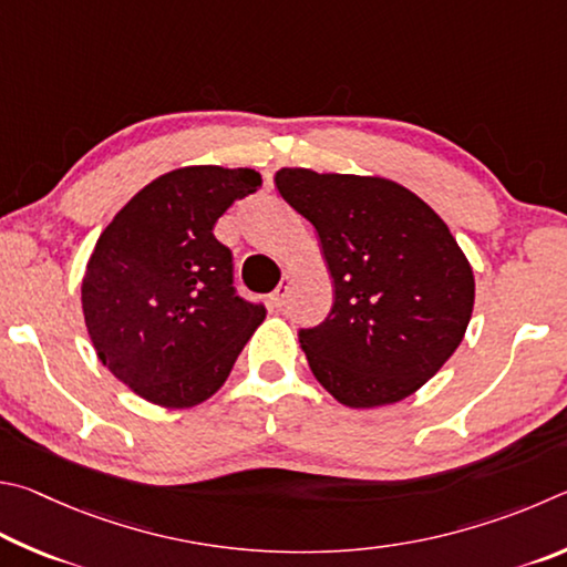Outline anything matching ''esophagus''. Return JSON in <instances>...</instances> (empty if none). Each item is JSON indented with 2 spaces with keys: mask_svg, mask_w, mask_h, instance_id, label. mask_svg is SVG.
Segmentation results:
<instances>
[{
  "mask_svg": "<svg viewBox=\"0 0 567 567\" xmlns=\"http://www.w3.org/2000/svg\"><path fill=\"white\" fill-rule=\"evenodd\" d=\"M289 291H291V276H284L281 284H278L276 291L271 293V303L274 306H284L286 299H289Z\"/></svg>",
  "mask_w": 567,
  "mask_h": 567,
  "instance_id": "34e87169",
  "label": "esophagus"
}]
</instances>
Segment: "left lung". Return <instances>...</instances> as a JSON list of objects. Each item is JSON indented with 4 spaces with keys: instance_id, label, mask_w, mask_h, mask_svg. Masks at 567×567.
Segmentation results:
<instances>
[{
    "instance_id": "left-lung-1",
    "label": "left lung",
    "mask_w": 567,
    "mask_h": 567,
    "mask_svg": "<svg viewBox=\"0 0 567 567\" xmlns=\"http://www.w3.org/2000/svg\"><path fill=\"white\" fill-rule=\"evenodd\" d=\"M309 218L336 286L333 309L299 341L311 371L349 409L409 399L468 329L475 278L451 228L411 188L383 176L276 172Z\"/></svg>"
}]
</instances>
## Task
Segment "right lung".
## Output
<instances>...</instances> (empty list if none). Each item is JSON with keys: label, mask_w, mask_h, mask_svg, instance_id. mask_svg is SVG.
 <instances>
[{"label": "right lung", "mask_w": 567, "mask_h": 567, "mask_svg": "<svg viewBox=\"0 0 567 567\" xmlns=\"http://www.w3.org/2000/svg\"><path fill=\"white\" fill-rule=\"evenodd\" d=\"M258 186L254 168H174L99 236L84 323L99 361L144 401L192 409L212 399L264 323V306L234 293V256L214 236L218 216Z\"/></svg>", "instance_id": "1"}]
</instances>
